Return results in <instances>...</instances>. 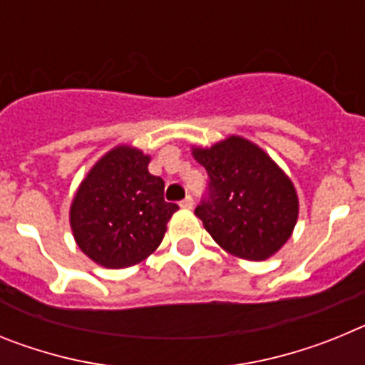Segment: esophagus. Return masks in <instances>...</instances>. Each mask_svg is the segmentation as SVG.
Here are the masks:
<instances>
[{
  "label": "esophagus",
  "mask_w": 365,
  "mask_h": 365,
  "mask_svg": "<svg viewBox=\"0 0 365 365\" xmlns=\"http://www.w3.org/2000/svg\"><path fill=\"white\" fill-rule=\"evenodd\" d=\"M180 208H186V210H192L193 208V199L192 195H186L182 201H180Z\"/></svg>",
  "instance_id": "1"
}]
</instances>
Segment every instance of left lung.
<instances>
[{
    "mask_svg": "<svg viewBox=\"0 0 365 365\" xmlns=\"http://www.w3.org/2000/svg\"><path fill=\"white\" fill-rule=\"evenodd\" d=\"M193 157L208 173L195 215L215 243L243 259L261 261L291 237L298 195L291 179L256 144L228 137Z\"/></svg>",
    "mask_w": 365,
    "mask_h": 365,
    "instance_id": "obj_1",
    "label": "left lung"
}]
</instances>
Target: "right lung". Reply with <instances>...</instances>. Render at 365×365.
<instances>
[{"label":"right lung","instance_id":"add662e5","mask_svg":"<svg viewBox=\"0 0 365 365\" xmlns=\"http://www.w3.org/2000/svg\"><path fill=\"white\" fill-rule=\"evenodd\" d=\"M150 157L130 146L104 155L71 205V228L87 257L108 269L146 259L179 210L164 201V180L148 172Z\"/></svg>","mask_w":365,"mask_h":365}]
</instances>
